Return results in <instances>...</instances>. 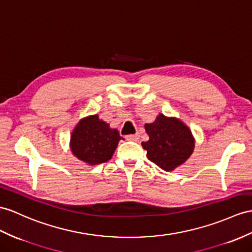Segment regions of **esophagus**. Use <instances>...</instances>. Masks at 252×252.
<instances>
[{
    "mask_svg": "<svg viewBox=\"0 0 252 252\" xmlns=\"http://www.w3.org/2000/svg\"><path fill=\"white\" fill-rule=\"evenodd\" d=\"M127 140H130V141H138L140 139V134L136 133V134H128L126 136Z\"/></svg>",
    "mask_w": 252,
    "mask_h": 252,
    "instance_id": "esophagus-1",
    "label": "esophagus"
}]
</instances>
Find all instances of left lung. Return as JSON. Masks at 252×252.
<instances>
[{"instance_id": "left-lung-1", "label": "left lung", "mask_w": 252, "mask_h": 252, "mask_svg": "<svg viewBox=\"0 0 252 252\" xmlns=\"http://www.w3.org/2000/svg\"><path fill=\"white\" fill-rule=\"evenodd\" d=\"M144 127L150 137L142 142L147 158L162 170H174L192 154L194 139L182 121L159 114L154 123Z\"/></svg>"}]
</instances>
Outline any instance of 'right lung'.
I'll return each instance as SVG.
<instances>
[{
    "label": "right lung",
    "mask_w": 252,
    "mask_h": 252,
    "mask_svg": "<svg viewBox=\"0 0 252 252\" xmlns=\"http://www.w3.org/2000/svg\"><path fill=\"white\" fill-rule=\"evenodd\" d=\"M121 139L118 130L95 114L78 123L70 137V150L80 160L95 165L112 158Z\"/></svg>",
    "instance_id": "1"
}]
</instances>
